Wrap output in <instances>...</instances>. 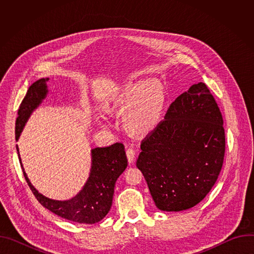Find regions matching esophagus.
Masks as SVG:
<instances>
[{
    "mask_svg": "<svg viewBox=\"0 0 254 254\" xmlns=\"http://www.w3.org/2000/svg\"><path fill=\"white\" fill-rule=\"evenodd\" d=\"M127 157L129 164H132L135 158V151L133 149H127Z\"/></svg>",
    "mask_w": 254,
    "mask_h": 254,
    "instance_id": "esophagus-1",
    "label": "esophagus"
}]
</instances>
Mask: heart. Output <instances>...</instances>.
Instances as JSON below:
<instances>
[{
	"instance_id": "b5f03b06",
	"label": "heart",
	"mask_w": 254,
	"mask_h": 254,
	"mask_svg": "<svg viewBox=\"0 0 254 254\" xmlns=\"http://www.w3.org/2000/svg\"><path fill=\"white\" fill-rule=\"evenodd\" d=\"M166 99V90L160 81L134 80L118 88L104 103L103 110L111 115H123L126 130L142 136L159 126Z\"/></svg>"
}]
</instances>
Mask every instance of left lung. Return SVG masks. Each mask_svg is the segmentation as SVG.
<instances>
[{"label":"left lung","mask_w":254,"mask_h":254,"mask_svg":"<svg viewBox=\"0 0 254 254\" xmlns=\"http://www.w3.org/2000/svg\"><path fill=\"white\" fill-rule=\"evenodd\" d=\"M140 149L136 167L160 210L183 211L201 202L218 179L225 153L222 115L206 84L179 95Z\"/></svg>","instance_id":"8db88e82"}]
</instances>
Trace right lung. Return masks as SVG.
<instances>
[{"label": "right lung", "instance_id": "right-lung-1", "mask_svg": "<svg viewBox=\"0 0 254 254\" xmlns=\"http://www.w3.org/2000/svg\"><path fill=\"white\" fill-rule=\"evenodd\" d=\"M48 80L49 78H41L29 87L18 111L16 120L17 140L32 113L46 98L48 94L46 82ZM17 151L24 177L36 199L54 214L78 223L94 224L104 218L113 204L117 180L127 167L123 143L116 142L110 147L92 149L90 174L83 188L73 198L59 201L47 198L36 190L23 168L18 146Z\"/></svg>", "mask_w": 254, "mask_h": 254}]
</instances>
